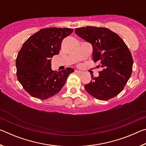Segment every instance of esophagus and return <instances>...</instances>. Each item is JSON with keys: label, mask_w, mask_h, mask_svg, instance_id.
I'll list each match as a JSON object with an SVG mask.
<instances>
[{"label": "esophagus", "mask_w": 146, "mask_h": 146, "mask_svg": "<svg viewBox=\"0 0 146 146\" xmlns=\"http://www.w3.org/2000/svg\"><path fill=\"white\" fill-rule=\"evenodd\" d=\"M75 73H78V74H80V73H82V71H78V70H75Z\"/></svg>", "instance_id": "1"}]
</instances>
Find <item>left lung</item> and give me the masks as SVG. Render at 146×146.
Masks as SVG:
<instances>
[{"label": "left lung", "instance_id": "obj_1", "mask_svg": "<svg viewBox=\"0 0 146 146\" xmlns=\"http://www.w3.org/2000/svg\"><path fill=\"white\" fill-rule=\"evenodd\" d=\"M75 33L92 44L93 60L99 61V76H91L86 91L94 98L108 100L123 90L132 73L133 60L126 44L117 33L106 28L86 26L76 28Z\"/></svg>", "mask_w": 146, "mask_h": 146}]
</instances>
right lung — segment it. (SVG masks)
Instances as JSON below:
<instances>
[{
    "instance_id": "right-lung-1",
    "label": "right lung",
    "mask_w": 146,
    "mask_h": 146,
    "mask_svg": "<svg viewBox=\"0 0 146 146\" xmlns=\"http://www.w3.org/2000/svg\"><path fill=\"white\" fill-rule=\"evenodd\" d=\"M73 31L70 28L41 29L31 35L19 51L16 59L17 76L29 95L45 100L57 94L74 70H51V58L58 55L64 38Z\"/></svg>"
}]
</instances>
